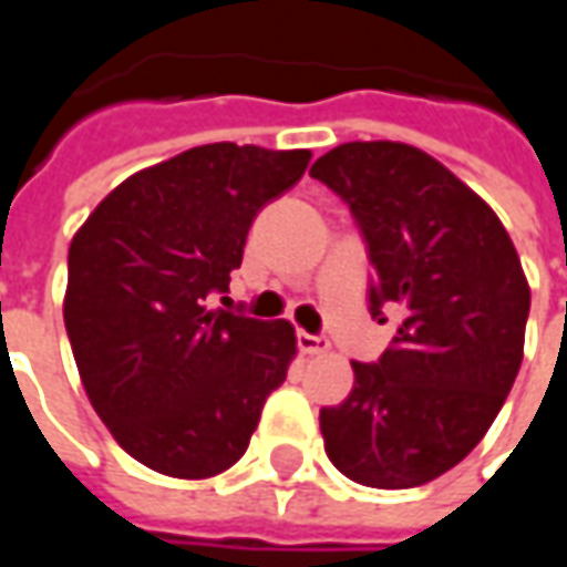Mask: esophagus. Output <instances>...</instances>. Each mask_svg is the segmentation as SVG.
I'll use <instances>...</instances> for the list:
<instances>
[{
    "mask_svg": "<svg viewBox=\"0 0 567 567\" xmlns=\"http://www.w3.org/2000/svg\"><path fill=\"white\" fill-rule=\"evenodd\" d=\"M297 347L307 355H324L331 350V340L322 338V334H310V331H297Z\"/></svg>",
    "mask_w": 567,
    "mask_h": 567,
    "instance_id": "obj_1",
    "label": "esophagus"
}]
</instances>
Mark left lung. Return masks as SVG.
I'll use <instances>...</instances> for the list:
<instances>
[{"instance_id":"left-lung-1","label":"left lung","mask_w":567,"mask_h":567,"mask_svg":"<svg viewBox=\"0 0 567 567\" xmlns=\"http://www.w3.org/2000/svg\"><path fill=\"white\" fill-rule=\"evenodd\" d=\"M368 245L371 316L402 322L352 393L319 411L324 451L368 488H414L470 454L522 365L532 291L513 239L473 189L395 141L334 146L310 168Z\"/></svg>"}]
</instances>
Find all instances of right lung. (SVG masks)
Here are the masks:
<instances>
[{"mask_svg":"<svg viewBox=\"0 0 567 567\" xmlns=\"http://www.w3.org/2000/svg\"><path fill=\"white\" fill-rule=\"evenodd\" d=\"M307 165L310 150L193 146L122 181L73 236L63 322L79 378L113 439L150 470H229L282 386L295 328L212 310V297L229 291L257 212Z\"/></svg>","mask_w":567,"mask_h":567,"instance_id":"add662e5","label":"right lung"}]
</instances>
